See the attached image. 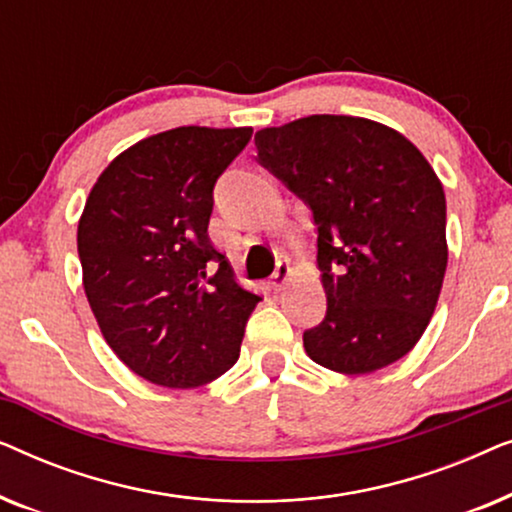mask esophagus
Returning <instances> with one entry per match:
<instances>
[{"instance_id":"esophagus-1","label":"esophagus","mask_w":512,"mask_h":512,"mask_svg":"<svg viewBox=\"0 0 512 512\" xmlns=\"http://www.w3.org/2000/svg\"><path fill=\"white\" fill-rule=\"evenodd\" d=\"M289 277H291L289 263H277V268H275V272H272V277H270L272 291H282L284 284L289 282Z\"/></svg>"}]
</instances>
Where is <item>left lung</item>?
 <instances>
[{
	"instance_id": "left-lung-1",
	"label": "left lung",
	"mask_w": 512,
	"mask_h": 512,
	"mask_svg": "<svg viewBox=\"0 0 512 512\" xmlns=\"http://www.w3.org/2000/svg\"><path fill=\"white\" fill-rule=\"evenodd\" d=\"M258 163L317 226L326 317L307 356L345 375L403 359L429 326L447 268L445 193L410 139L359 116L317 114L254 137Z\"/></svg>"
}]
</instances>
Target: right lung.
Instances as JSON below:
<instances>
[{"label":"right lung","mask_w":512,"mask_h":512,"mask_svg":"<svg viewBox=\"0 0 512 512\" xmlns=\"http://www.w3.org/2000/svg\"><path fill=\"white\" fill-rule=\"evenodd\" d=\"M251 132L184 125L146 137L111 160L83 207L90 310L118 359L160 387L195 389L233 368L261 300L207 235L216 179Z\"/></svg>","instance_id":"add662e5"}]
</instances>
